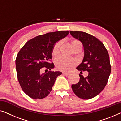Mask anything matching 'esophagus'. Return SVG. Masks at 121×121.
Instances as JSON below:
<instances>
[{
    "label": "esophagus",
    "mask_w": 121,
    "mask_h": 121,
    "mask_svg": "<svg viewBox=\"0 0 121 121\" xmlns=\"http://www.w3.org/2000/svg\"><path fill=\"white\" fill-rule=\"evenodd\" d=\"M63 75H68L69 73L68 72H63Z\"/></svg>",
    "instance_id": "obj_1"
}]
</instances>
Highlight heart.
Wrapping results in <instances>:
<instances>
[{"mask_svg":"<svg viewBox=\"0 0 121 121\" xmlns=\"http://www.w3.org/2000/svg\"><path fill=\"white\" fill-rule=\"evenodd\" d=\"M79 44L81 43L78 40H74L71 43V45L73 49ZM61 44H62V41H60L56 42L54 44L52 49V55L53 56H56L59 53ZM55 64L56 68L58 70L68 71L77 65V61L74 59H69L63 56H59L55 59Z\"/></svg>","mask_w":121,"mask_h":121,"instance_id":"1","label":"heart"}]
</instances>
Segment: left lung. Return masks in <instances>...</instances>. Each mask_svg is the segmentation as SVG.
Masks as SVG:
<instances>
[{
  "label": "left lung",
  "mask_w": 121,
  "mask_h": 121,
  "mask_svg": "<svg viewBox=\"0 0 121 121\" xmlns=\"http://www.w3.org/2000/svg\"><path fill=\"white\" fill-rule=\"evenodd\" d=\"M70 34L84 46V59L77 69L81 73L82 71L89 72L86 77L79 74L80 80L73 84L72 88L79 98L88 100L99 95L107 83L111 71L108 53L102 42L91 35L72 31Z\"/></svg>",
  "instance_id": "left-lung-1"
}]
</instances>
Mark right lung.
Here are the masks:
<instances>
[{"label": "right lung", "instance_id": "1", "mask_svg": "<svg viewBox=\"0 0 121 121\" xmlns=\"http://www.w3.org/2000/svg\"><path fill=\"white\" fill-rule=\"evenodd\" d=\"M69 31H56L41 35L28 41L16 57L17 77L22 90L33 99H42L52 90L56 79L62 74L52 72V49L54 43L66 37ZM45 73L42 74V71Z\"/></svg>", "mask_w": 121, "mask_h": 121}]
</instances>
